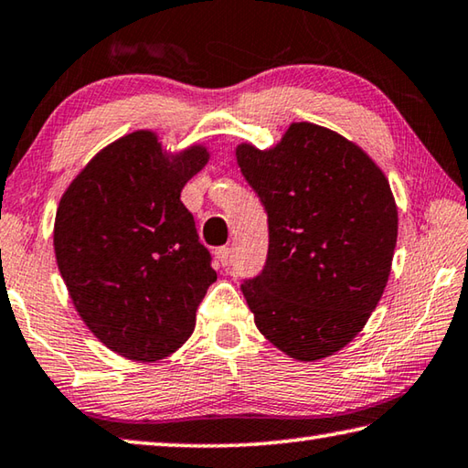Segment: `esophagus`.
Listing matches in <instances>:
<instances>
[{
	"instance_id": "34e87169",
	"label": "esophagus",
	"mask_w": 468,
	"mask_h": 468,
	"mask_svg": "<svg viewBox=\"0 0 468 468\" xmlns=\"http://www.w3.org/2000/svg\"><path fill=\"white\" fill-rule=\"evenodd\" d=\"M216 259L218 262L222 264V267H230L232 264V249H228V246H219L216 250Z\"/></svg>"
}]
</instances>
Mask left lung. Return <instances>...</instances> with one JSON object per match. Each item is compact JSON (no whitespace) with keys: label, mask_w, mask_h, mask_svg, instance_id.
<instances>
[{"label":"left lung","mask_w":468,"mask_h":468,"mask_svg":"<svg viewBox=\"0 0 468 468\" xmlns=\"http://www.w3.org/2000/svg\"><path fill=\"white\" fill-rule=\"evenodd\" d=\"M269 216V252L242 293L254 324L295 360L334 355L365 328L398 242L389 181L338 132L295 122L269 151L236 146Z\"/></svg>","instance_id":"8db88e82"}]
</instances>
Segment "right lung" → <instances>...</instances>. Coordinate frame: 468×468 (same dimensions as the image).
<instances>
[{"instance_id":"obj_1","label":"right lung","mask_w":468,"mask_h":468,"mask_svg":"<svg viewBox=\"0 0 468 468\" xmlns=\"http://www.w3.org/2000/svg\"><path fill=\"white\" fill-rule=\"evenodd\" d=\"M209 161L206 146L169 154L151 130L97 153L60 197L57 264L95 338L153 363L181 348L218 279L181 189Z\"/></svg>"}]
</instances>
